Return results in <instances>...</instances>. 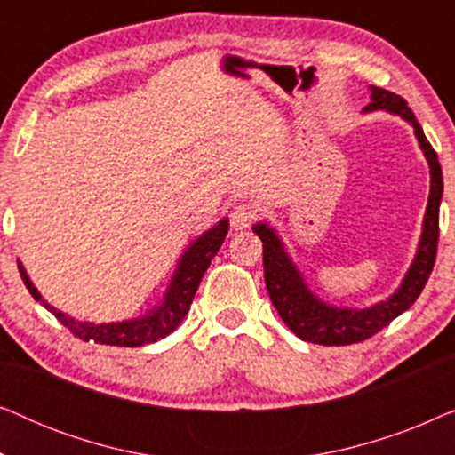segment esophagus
Returning <instances> with one entry per match:
<instances>
[{"label":"esophagus","instance_id":"34e87169","mask_svg":"<svg viewBox=\"0 0 455 455\" xmlns=\"http://www.w3.org/2000/svg\"><path fill=\"white\" fill-rule=\"evenodd\" d=\"M259 220V211L252 207V204L242 203L238 207H234L232 213H229V221L235 229H246L251 228L254 221Z\"/></svg>","mask_w":455,"mask_h":455}]
</instances>
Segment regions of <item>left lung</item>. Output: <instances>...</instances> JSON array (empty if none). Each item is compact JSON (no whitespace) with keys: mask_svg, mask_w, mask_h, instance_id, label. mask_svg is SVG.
<instances>
[{"mask_svg":"<svg viewBox=\"0 0 455 455\" xmlns=\"http://www.w3.org/2000/svg\"><path fill=\"white\" fill-rule=\"evenodd\" d=\"M375 109H385L412 124L416 139H419V145L428 161V167H431V195H428L419 251H416V257L402 285L387 300L360 310L329 307L307 288L300 271L291 263L275 229L267 226V223H254L252 228L254 234L263 242L265 285L273 307L277 308L282 321L298 338L313 341V344L350 346L372 338L383 327H387L395 316H400L403 310L412 307L428 282L435 259H437L439 204L441 195H443V176H441L437 153L433 151L431 142L427 140L419 120L414 117L412 109L408 108L406 99L391 91L379 89V86H371V103L366 105L364 111Z\"/></svg>","mask_w":455,"mask_h":455,"instance_id":"left-lung-1","label":"left lung"}]
</instances>
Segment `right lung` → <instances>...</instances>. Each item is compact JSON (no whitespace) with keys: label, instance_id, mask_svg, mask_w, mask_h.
<instances>
[{"label":"right lung","instance_id":"1","mask_svg":"<svg viewBox=\"0 0 455 455\" xmlns=\"http://www.w3.org/2000/svg\"><path fill=\"white\" fill-rule=\"evenodd\" d=\"M228 228L229 221L221 220L217 226L211 228L209 232H204L201 238L192 242L188 251L182 254V259H180V265L176 273H173L170 288L165 291L164 302H161L159 307H155L151 313H147L145 316L122 323H101V325H95V323H83L72 319V316L64 315L61 310L53 308L52 304L43 300L22 265H18V269H20L22 282L27 285L30 294H33L35 300L41 302L49 313L55 315V319H58L61 325L70 329V331L83 341H95V344L122 347L155 344L157 339H164L165 335H170L173 329L182 323L186 313H188L192 298L196 294L198 283H201L204 271L209 269L211 260H213L217 251H220L223 244V240H226Z\"/></svg>","mask_w":455,"mask_h":455}]
</instances>
